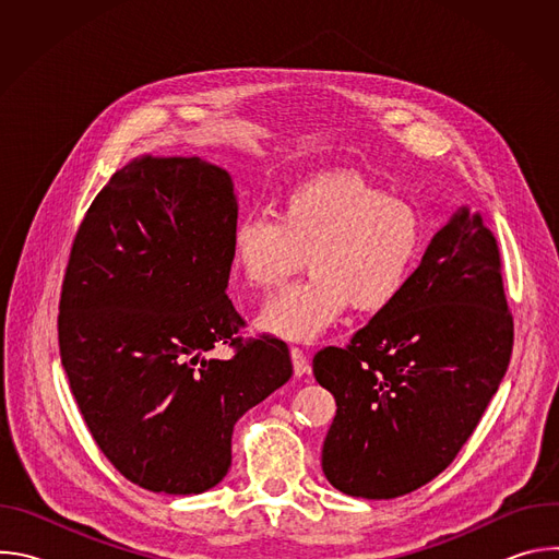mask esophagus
<instances>
[{
    "label": "esophagus",
    "mask_w": 559,
    "mask_h": 559,
    "mask_svg": "<svg viewBox=\"0 0 559 559\" xmlns=\"http://www.w3.org/2000/svg\"><path fill=\"white\" fill-rule=\"evenodd\" d=\"M289 356H292L294 373H296L298 378H300V376H305V373H309V360H307V356L302 354V349L292 347V349H289Z\"/></svg>",
    "instance_id": "esophagus-1"
}]
</instances>
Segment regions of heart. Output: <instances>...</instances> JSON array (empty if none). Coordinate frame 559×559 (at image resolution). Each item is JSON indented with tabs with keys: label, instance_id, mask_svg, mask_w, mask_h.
Returning <instances> with one entry per match:
<instances>
[{
	"label": "heart",
	"instance_id": "heart-1",
	"mask_svg": "<svg viewBox=\"0 0 559 559\" xmlns=\"http://www.w3.org/2000/svg\"><path fill=\"white\" fill-rule=\"evenodd\" d=\"M427 241L425 218L356 173L307 179L285 192L278 218L250 214L231 229L234 267L254 289L283 285L307 254L309 278L285 287L259 313V328L311 343L347 309L378 311L409 283Z\"/></svg>",
	"mask_w": 559,
	"mask_h": 559
}]
</instances>
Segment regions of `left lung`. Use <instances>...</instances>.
<instances>
[{"instance_id": "obj_1", "label": "left lung", "mask_w": 559, "mask_h": 559, "mask_svg": "<svg viewBox=\"0 0 559 559\" xmlns=\"http://www.w3.org/2000/svg\"><path fill=\"white\" fill-rule=\"evenodd\" d=\"M513 349L500 250L460 207L409 283L347 347L313 356L336 397L323 473L338 491L391 500L442 473L498 391Z\"/></svg>"}]
</instances>
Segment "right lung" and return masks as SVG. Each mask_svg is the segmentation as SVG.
<instances>
[{
  "mask_svg": "<svg viewBox=\"0 0 559 559\" xmlns=\"http://www.w3.org/2000/svg\"><path fill=\"white\" fill-rule=\"evenodd\" d=\"M238 203L192 156L132 158L93 201L70 250L59 352L95 442L130 483L168 496L216 487L231 431L292 378L283 341L238 338L225 296ZM218 344L237 352L209 356Z\"/></svg>",
  "mask_w": 559,
  "mask_h": 559,
  "instance_id": "add662e5",
  "label": "right lung"
}]
</instances>
